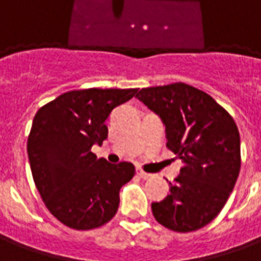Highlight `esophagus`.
I'll return each mask as SVG.
<instances>
[{
    "mask_svg": "<svg viewBox=\"0 0 261 261\" xmlns=\"http://www.w3.org/2000/svg\"><path fill=\"white\" fill-rule=\"evenodd\" d=\"M137 175L140 176L141 179H149V177H152L151 173H148V172H145V170H142L141 168H137Z\"/></svg>",
    "mask_w": 261,
    "mask_h": 261,
    "instance_id": "esophagus-1",
    "label": "esophagus"
}]
</instances>
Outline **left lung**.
<instances>
[{"label": "left lung", "mask_w": 261, "mask_h": 261, "mask_svg": "<svg viewBox=\"0 0 261 261\" xmlns=\"http://www.w3.org/2000/svg\"><path fill=\"white\" fill-rule=\"evenodd\" d=\"M165 124L166 147L183 162L170 194L152 202L159 224L193 232L224 208L241 170V137L232 119L205 92L183 82L142 88L136 95Z\"/></svg>", "instance_id": "left-lung-1"}]
</instances>
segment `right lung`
<instances>
[{
  "mask_svg": "<svg viewBox=\"0 0 261 261\" xmlns=\"http://www.w3.org/2000/svg\"><path fill=\"white\" fill-rule=\"evenodd\" d=\"M137 91L65 92L37 110L28 138L32 176L48 211L68 228L95 229L117 213L120 189L136 168L97 159L91 148L108 138L105 123L112 110Z\"/></svg>",
  "mask_w": 261,
  "mask_h": 261,
  "instance_id": "right-lung-1",
  "label": "right lung"
}]
</instances>
